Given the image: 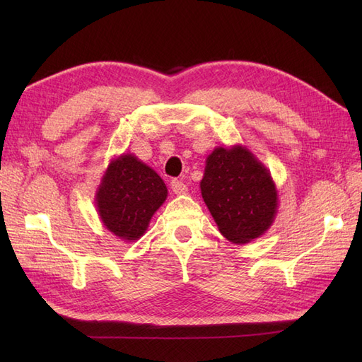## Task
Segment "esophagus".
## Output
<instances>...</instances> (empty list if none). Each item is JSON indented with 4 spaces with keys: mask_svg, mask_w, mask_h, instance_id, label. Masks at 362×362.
<instances>
[{
    "mask_svg": "<svg viewBox=\"0 0 362 362\" xmlns=\"http://www.w3.org/2000/svg\"><path fill=\"white\" fill-rule=\"evenodd\" d=\"M170 189L175 194H185V193H187V185H185L182 181H178V180H172Z\"/></svg>",
    "mask_w": 362,
    "mask_h": 362,
    "instance_id": "1",
    "label": "esophagus"
}]
</instances>
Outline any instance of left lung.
<instances>
[{
    "mask_svg": "<svg viewBox=\"0 0 362 362\" xmlns=\"http://www.w3.org/2000/svg\"><path fill=\"white\" fill-rule=\"evenodd\" d=\"M201 194L218 231L235 245L264 235L278 213L269 169L242 145L217 146L206 157Z\"/></svg>",
    "mask_w": 362,
    "mask_h": 362,
    "instance_id": "left-lung-1",
    "label": "left lung"
}]
</instances>
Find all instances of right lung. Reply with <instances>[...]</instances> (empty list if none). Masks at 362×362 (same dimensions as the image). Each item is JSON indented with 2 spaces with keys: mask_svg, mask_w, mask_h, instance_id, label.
<instances>
[{
  "mask_svg": "<svg viewBox=\"0 0 362 362\" xmlns=\"http://www.w3.org/2000/svg\"><path fill=\"white\" fill-rule=\"evenodd\" d=\"M166 198L168 187L160 175L134 154H122L108 164L95 204L105 229L124 242H134L146 233Z\"/></svg>",
  "mask_w": 362,
  "mask_h": 362,
  "instance_id": "add662e5",
  "label": "right lung"
}]
</instances>
